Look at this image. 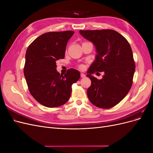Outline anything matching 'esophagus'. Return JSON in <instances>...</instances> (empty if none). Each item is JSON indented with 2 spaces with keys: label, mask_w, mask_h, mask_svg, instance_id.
<instances>
[{
  "label": "esophagus",
  "mask_w": 153,
  "mask_h": 153,
  "mask_svg": "<svg viewBox=\"0 0 153 153\" xmlns=\"http://www.w3.org/2000/svg\"><path fill=\"white\" fill-rule=\"evenodd\" d=\"M80 76H81V77H82V78H84V77H85V75L84 73H81Z\"/></svg>",
  "instance_id": "obj_1"
}]
</instances>
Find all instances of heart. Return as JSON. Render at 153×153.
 I'll return each instance as SVG.
<instances>
[{
  "instance_id": "obj_1",
  "label": "heart",
  "mask_w": 153,
  "mask_h": 153,
  "mask_svg": "<svg viewBox=\"0 0 153 153\" xmlns=\"http://www.w3.org/2000/svg\"><path fill=\"white\" fill-rule=\"evenodd\" d=\"M79 68H84V66H80Z\"/></svg>"
}]
</instances>
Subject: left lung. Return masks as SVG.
Here are the masks:
<instances>
[{
	"mask_svg": "<svg viewBox=\"0 0 153 153\" xmlns=\"http://www.w3.org/2000/svg\"><path fill=\"white\" fill-rule=\"evenodd\" d=\"M80 34L94 44L97 55L87 71L91 85L87 93L97 107L110 108L118 104L130 90L135 63L132 50L126 39L112 29L80 30ZM104 72L102 79L91 74Z\"/></svg>",
	"mask_w": 153,
	"mask_h": 153,
	"instance_id": "1",
	"label": "left lung"
}]
</instances>
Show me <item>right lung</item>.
I'll list each match as a JSON object with an SVG mask.
<instances>
[{"instance_id":"right-lung-1","label":"right lung","mask_w":153,"mask_h":153,"mask_svg":"<svg viewBox=\"0 0 153 153\" xmlns=\"http://www.w3.org/2000/svg\"><path fill=\"white\" fill-rule=\"evenodd\" d=\"M71 30L50 32L37 38L27 48L24 76L33 98L43 106L54 108L70 98L71 86L80 77L76 69H68L64 75L57 71L56 61L64 59Z\"/></svg>"}]
</instances>
